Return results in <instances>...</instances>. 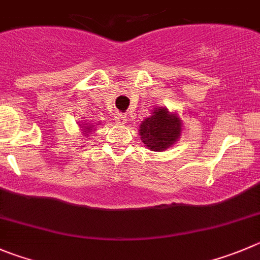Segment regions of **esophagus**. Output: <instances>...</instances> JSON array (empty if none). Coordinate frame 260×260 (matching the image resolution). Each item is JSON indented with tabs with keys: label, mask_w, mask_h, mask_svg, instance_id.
I'll return each instance as SVG.
<instances>
[{
	"label": "esophagus",
	"mask_w": 260,
	"mask_h": 260,
	"mask_svg": "<svg viewBox=\"0 0 260 260\" xmlns=\"http://www.w3.org/2000/svg\"><path fill=\"white\" fill-rule=\"evenodd\" d=\"M115 122L118 123V124H125L127 123V116H125V114H122V113H118L115 115Z\"/></svg>",
	"instance_id": "34e87169"
}]
</instances>
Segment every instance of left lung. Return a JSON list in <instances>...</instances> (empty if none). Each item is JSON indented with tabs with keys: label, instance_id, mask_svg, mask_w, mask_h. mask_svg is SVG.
I'll return each mask as SVG.
<instances>
[{
	"label": "left lung",
	"instance_id": "1",
	"mask_svg": "<svg viewBox=\"0 0 260 260\" xmlns=\"http://www.w3.org/2000/svg\"><path fill=\"white\" fill-rule=\"evenodd\" d=\"M140 138L151 151H166L173 146L182 133V120L178 114L159 106L140 125Z\"/></svg>",
	"mask_w": 260,
	"mask_h": 260
}]
</instances>
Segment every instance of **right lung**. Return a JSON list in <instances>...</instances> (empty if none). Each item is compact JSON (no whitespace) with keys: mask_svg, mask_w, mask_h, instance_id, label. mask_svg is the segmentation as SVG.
<instances>
[{"mask_svg":"<svg viewBox=\"0 0 260 260\" xmlns=\"http://www.w3.org/2000/svg\"><path fill=\"white\" fill-rule=\"evenodd\" d=\"M99 124V122L96 123V124H89L88 122H82V124H79V127H81L82 129V133H83L84 137H88V136H92V131H94V125Z\"/></svg>","mask_w":260,"mask_h":260,"instance_id":"add662e5","label":"right lung"}]
</instances>
